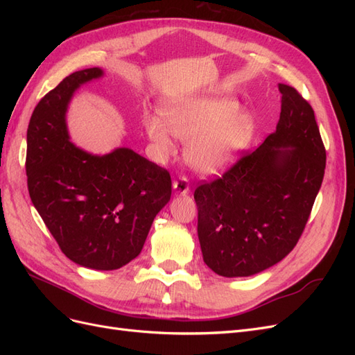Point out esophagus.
<instances>
[{
    "label": "esophagus",
    "mask_w": 355,
    "mask_h": 355,
    "mask_svg": "<svg viewBox=\"0 0 355 355\" xmlns=\"http://www.w3.org/2000/svg\"><path fill=\"white\" fill-rule=\"evenodd\" d=\"M173 189L176 194H180V196H185L189 192V182H188V178L185 176H179L173 180Z\"/></svg>",
    "instance_id": "esophagus-1"
}]
</instances>
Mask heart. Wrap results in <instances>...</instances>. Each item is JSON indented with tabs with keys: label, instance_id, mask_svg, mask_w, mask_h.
Instances as JSON below:
<instances>
[{
	"label": "heart",
	"instance_id": "b5f03b06",
	"mask_svg": "<svg viewBox=\"0 0 355 355\" xmlns=\"http://www.w3.org/2000/svg\"><path fill=\"white\" fill-rule=\"evenodd\" d=\"M239 105L228 99L196 101L166 110L164 118L144 116V127L158 159L176 151L175 136L188 142L189 163L204 173L227 167L249 144L253 125L249 118L235 116Z\"/></svg>",
	"mask_w": 355,
	"mask_h": 355
}]
</instances>
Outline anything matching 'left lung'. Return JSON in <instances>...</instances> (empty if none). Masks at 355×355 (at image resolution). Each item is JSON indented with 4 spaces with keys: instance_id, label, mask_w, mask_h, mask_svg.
Listing matches in <instances>:
<instances>
[{
    "instance_id": "8db88e82",
    "label": "left lung",
    "mask_w": 355,
    "mask_h": 355,
    "mask_svg": "<svg viewBox=\"0 0 355 355\" xmlns=\"http://www.w3.org/2000/svg\"><path fill=\"white\" fill-rule=\"evenodd\" d=\"M277 130L194 192L202 259L222 277H249L293 250L324 178L326 149L314 110L278 84Z\"/></svg>"
}]
</instances>
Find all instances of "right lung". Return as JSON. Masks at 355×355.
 I'll use <instances>...</instances> for the list:
<instances>
[{
	"instance_id": "right-lung-1",
	"label": "right lung",
	"mask_w": 355,
	"mask_h": 355,
	"mask_svg": "<svg viewBox=\"0 0 355 355\" xmlns=\"http://www.w3.org/2000/svg\"><path fill=\"white\" fill-rule=\"evenodd\" d=\"M102 69L71 73L31 115L28 191L40 216L75 263L99 271L141 253L157 213L171 196L170 173L128 148L92 155L69 142L65 114L73 92Z\"/></svg>"
}]
</instances>
